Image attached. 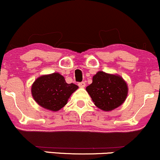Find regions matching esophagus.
Listing matches in <instances>:
<instances>
[{
	"label": "esophagus",
	"mask_w": 160,
	"mask_h": 160,
	"mask_svg": "<svg viewBox=\"0 0 160 160\" xmlns=\"http://www.w3.org/2000/svg\"><path fill=\"white\" fill-rule=\"evenodd\" d=\"M78 86L80 87H81V88H83V87H85V86H86V83L84 81H83V82H80V83H78Z\"/></svg>",
	"instance_id": "1"
}]
</instances>
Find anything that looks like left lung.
<instances>
[{"label": "left lung", "mask_w": 160, "mask_h": 160, "mask_svg": "<svg viewBox=\"0 0 160 160\" xmlns=\"http://www.w3.org/2000/svg\"><path fill=\"white\" fill-rule=\"evenodd\" d=\"M94 104L103 111H111L123 103L128 93L125 80L119 75L99 71L86 88Z\"/></svg>", "instance_id": "8db88e82"}]
</instances>
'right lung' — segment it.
<instances>
[{
    "mask_svg": "<svg viewBox=\"0 0 160 160\" xmlns=\"http://www.w3.org/2000/svg\"><path fill=\"white\" fill-rule=\"evenodd\" d=\"M78 89L74 83H67L58 73L38 77L31 87L32 97L43 108L58 111L67 104L70 95Z\"/></svg>",
    "mask_w": 160,
    "mask_h": 160,
    "instance_id": "obj_1",
    "label": "right lung"
}]
</instances>
